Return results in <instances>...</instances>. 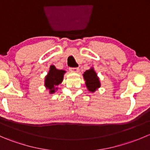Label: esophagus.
I'll use <instances>...</instances> for the list:
<instances>
[{"mask_svg":"<svg viewBox=\"0 0 150 150\" xmlns=\"http://www.w3.org/2000/svg\"><path fill=\"white\" fill-rule=\"evenodd\" d=\"M80 69L78 67H75V68H69V71L72 72H79Z\"/></svg>","mask_w":150,"mask_h":150,"instance_id":"obj_1","label":"esophagus"}]
</instances>
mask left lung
<instances>
[{
  "instance_id": "8db88e82",
  "label": "left lung",
  "mask_w": 150,
  "mask_h": 150,
  "mask_svg": "<svg viewBox=\"0 0 150 150\" xmlns=\"http://www.w3.org/2000/svg\"><path fill=\"white\" fill-rule=\"evenodd\" d=\"M83 78L86 81V86L89 91L93 92L96 91L99 88H100L101 83L99 81V78L97 76V74L95 72L93 67L88 69L84 72Z\"/></svg>"
}]
</instances>
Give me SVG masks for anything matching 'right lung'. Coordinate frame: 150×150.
Listing matches in <instances>:
<instances>
[{
	"mask_svg": "<svg viewBox=\"0 0 150 150\" xmlns=\"http://www.w3.org/2000/svg\"><path fill=\"white\" fill-rule=\"evenodd\" d=\"M66 72L63 69H58L54 65L50 66L49 71L45 77V87L49 90V93H55L59 86L63 81L64 75Z\"/></svg>",
	"mask_w": 150,
	"mask_h": 150,
	"instance_id": "1",
	"label": "right lung"
}]
</instances>
